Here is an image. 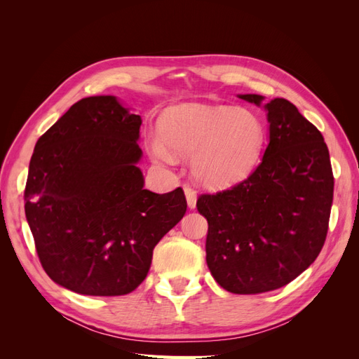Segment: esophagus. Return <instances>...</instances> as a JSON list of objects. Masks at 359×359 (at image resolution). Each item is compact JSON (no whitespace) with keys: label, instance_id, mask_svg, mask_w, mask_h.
Returning a JSON list of instances; mask_svg holds the SVG:
<instances>
[{"label":"esophagus","instance_id":"1","mask_svg":"<svg viewBox=\"0 0 359 359\" xmlns=\"http://www.w3.org/2000/svg\"><path fill=\"white\" fill-rule=\"evenodd\" d=\"M184 193H186V199H187L189 208H190V210H194V208H196V201H198L196 191H194L190 186H184Z\"/></svg>","mask_w":359,"mask_h":359}]
</instances>
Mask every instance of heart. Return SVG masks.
I'll return each mask as SVG.
<instances>
[{"mask_svg": "<svg viewBox=\"0 0 359 359\" xmlns=\"http://www.w3.org/2000/svg\"><path fill=\"white\" fill-rule=\"evenodd\" d=\"M160 139L149 145L151 157L172 165L191 156V175L203 187L223 190L247 180L259 166L266 144V127L257 114L232 106L180 104L158 119Z\"/></svg>", "mask_w": 359, "mask_h": 359, "instance_id": "1", "label": "heart"}]
</instances>
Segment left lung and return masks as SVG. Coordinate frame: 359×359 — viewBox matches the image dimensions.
I'll return each mask as SVG.
<instances>
[{"label":"left lung","mask_w":359,"mask_h":359,"mask_svg":"<svg viewBox=\"0 0 359 359\" xmlns=\"http://www.w3.org/2000/svg\"><path fill=\"white\" fill-rule=\"evenodd\" d=\"M260 106L265 97L240 94ZM269 142L256 170L231 190L202 194L206 264L223 289L253 295L286 286L323 247L334 194L330 151L295 104H264Z\"/></svg>","instance_id":"8db88e82"}]
</instances>
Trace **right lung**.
Listing matches in <instances>:
<instances>
[{"mask_svg":"<svg viewBox=\"0 0 359 359\" xmlns=\"http://www.w3.org/2000/svg\"><path fill=\"white\" fill-rule=\"evenodd\" d=\"M142 118L115 95L74 103L36 144L25 215L43 269L81 295L118 297L145 280L153 250L187 210L181 187L144 189Z\"/></svg>","mask_w":359,"mask_h":359,"instance_id":"1","label":"right lung"}]
</instances>
